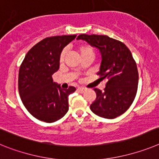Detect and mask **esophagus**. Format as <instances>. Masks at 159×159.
Listing matches in <instances>:
<instances>
[{
    "instance_id": "1",
    "label": "esophagus",
    "mask_w": 159,
    "mask_h": 159,
    "mask_svg": "<svg viewBox=\"0 0 159 159\" xmlns=\"http://www.w3.org/2000/svg\"><path fill=\"white\" fill-rule=\"evenodd\" d=\"M77 90H78V93H85V91H86V89H85V88H83V87H79V88H78V89H77Z\"/></svg>"
}]
</instances>
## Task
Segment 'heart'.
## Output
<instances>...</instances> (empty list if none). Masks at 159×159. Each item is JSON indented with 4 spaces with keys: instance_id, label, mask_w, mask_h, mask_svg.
Listing matches in <instances>:
<instances>
[{
    "instance_id": "heart-1",
    "label": "heart",
    "mask_w": 159,
    "mask_h": 159,
    "mask_svg": "<svg viewBox=\"0 0 159 159\" xmlns=\"http://www.w3.org/2000/svg\"><path fill=\"white\" fill-rule=\"evenodd\" d=\"M78 51H79V53L81 55V57L85 56V55H89V54H93L94 55V51H93V49L90 45H80L79 48H78ZM66 53H67V50L66 49H63L61 51V53L60 54V61L62 62L63 61L65 60V57L66 56Z\"/></svg>"
}]
</instances>
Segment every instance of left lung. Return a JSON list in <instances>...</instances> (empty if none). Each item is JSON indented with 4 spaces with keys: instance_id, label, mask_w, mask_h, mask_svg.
I'll use <instances>...</instances> for the list:
<instances>
[{
    "instance_id": "obj_1",
    "label": "left lung",
    "mask_w": 159,
    "mask_h": 159,
    "mask_svg": "<svg viewBox=\"0 0 159 159\" xmlns=\"http://www.w3.org/2000/svg\"><path fill=\"white\" fill-rule=\"evenodd\" d=\"M83 40L99 49L102 62L98 75L107 80L104 91L95 88L96 100L90 110L104 118H115L129 109L138 90L139 72L131 52L121 41L106 35L81 34Z\"/></svg>"
}]
</instances>
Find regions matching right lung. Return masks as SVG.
Returning a JSON list of instances; mask_svg holds the SVG:
<instances>
[{
	"mask_svg": "<svg viewBox=\"0 0 159 159\" xmlns=\"http://www.w3.org/2000/svg\"><path fill=\"white\" fill-rule=\"evenodd\" d=\"M76 35L46 38L36 44L25 57L19 70L18 89L22 102L34 118L53 122L69 110L68 97L75 87L61 89L52 76L60 66V54Z\"/></svg>",
	"mask_w": 159,
	"mask_h": 159,
	"instance_id": "add662e5",
	"label": "right lung"
}]
</instances>
